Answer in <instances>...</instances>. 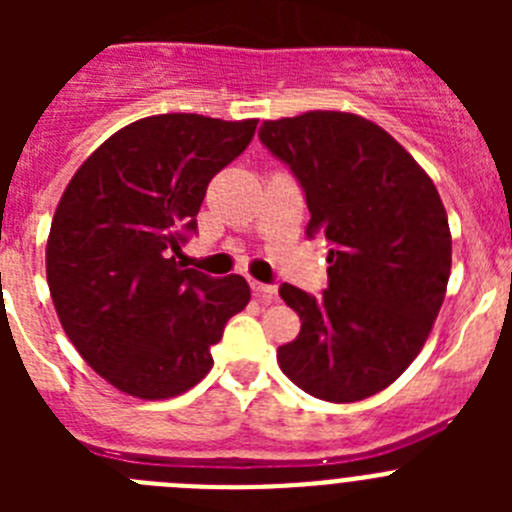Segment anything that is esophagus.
I'll list each match as a JSON object with an SVG mask.
<instances>
[{"instance_id":"34e87169","label":"esophagus","mask_w":512,"mask_h":512,"mask_svg":"<svg viewBox=\"0 0 512 512\" xmlns=\"http://www.w3.org/2000/svg\"><path fill=\"white\" fill-rule=\"evenodd\" d=\"M253 295L259 297L261 302H274L277 300V287L274 284H264V282H251Z\"/></svg>"}]
</instances>
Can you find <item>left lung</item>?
<instances>
[{
	"label": "left lung",
	"mask_w": 512,
	"mask_h": 512,
	"mask_svg": "<svg viewBox=\"0 0 512 512\" xmlns=\"http://www.w3.org/2000/svg\"><path fill=\"white\" fill-rule=\"evenodd\" d=\"M259 138L305 192L310 238H325L328 289L282 284L300 315L277 348L307 395L356 402L390 387L420 354L451 274L449 217L415 158L374 122L348 112L266 120Z\"/></svg>",
	"instance_id": "obj_1"
}]
</instances>
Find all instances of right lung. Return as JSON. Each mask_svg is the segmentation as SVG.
Segmentation results:
<instances>
[{
	"instance_id": "right-lung-1",
	"label": "right lung",
	"mask_w": 512,
	"mask_h": 512,
	"mask_svg": "<svg viewBox=\"0 0 512 512\" xmlns=\"http://www.w3.org/2000/svg\"><path fill=\"white\" fill-rule=\"evenodd\" d=\"M256 120L143 117L81 164L56 207L45 274L58 320L99 377L140 400L182 395L251 300L238 274L176 261L197 233L207 184L241 156Z\"/></svg>"
}]
</instances>
